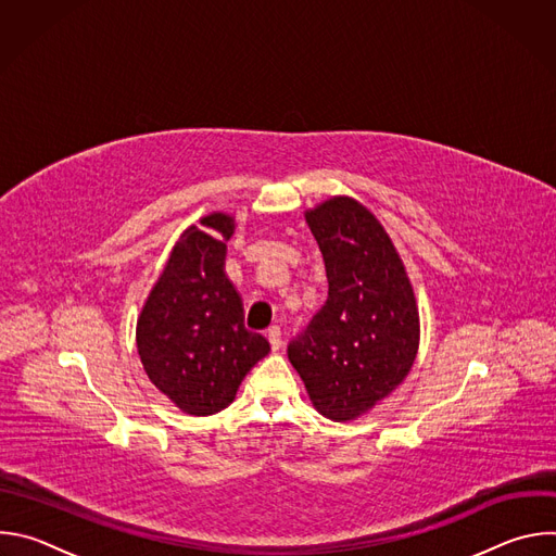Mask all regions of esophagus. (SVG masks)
<instances>
[{"label": "esophagus", "instance_id": "34e87169", "mask_svg": "<svg viewBox=\"0 0 556 556\" xmlns=\"http://www.w3.org/2000/svg\"><path fill=\"white\" fill-rule=\"evenodd\" d=\"M268 343H270L273 352H277L281 348V328L279 326L268 328Z\"/></svg>", "mask_w": 556, "mask_h": 556}]
</instances>
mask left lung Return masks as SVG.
<instances>
[{"mask_svg":"<svg viewBox=\"0 0 556 556\" xmlns=\"http://www.w3.org/2000/svg\"><path fill=\"white\" fill-rule=\"evenodd\" d=\"M321 249L328 301L288 343L312 405L330 420L369 412L409 374L418 352L412 283L378 219L332 198L305 213Z\"/></svg>","mask_w":556,"mask_h":556,"instance_id":"left-lung-1","label":"left lung"}]
</instances>
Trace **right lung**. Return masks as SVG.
Instances as JSON below:
<instances>
[{"mask_svg":"<svg viewBox=\"0 0 556 556\" xmlns=\"http://www.w3.org/2000/svg\"><path fill=\"white\" fill-rule=\"evenodd\" d=\"M174 247L138 319L136 343L149 380L191 416L228 407L251 367L270 352L247 330L242 299L224 275L232 219L213 213Z\"/></svg>","mask_w":556,"mask_h":556,"instance_id":"1","label":"right lung"}]
</instances>
